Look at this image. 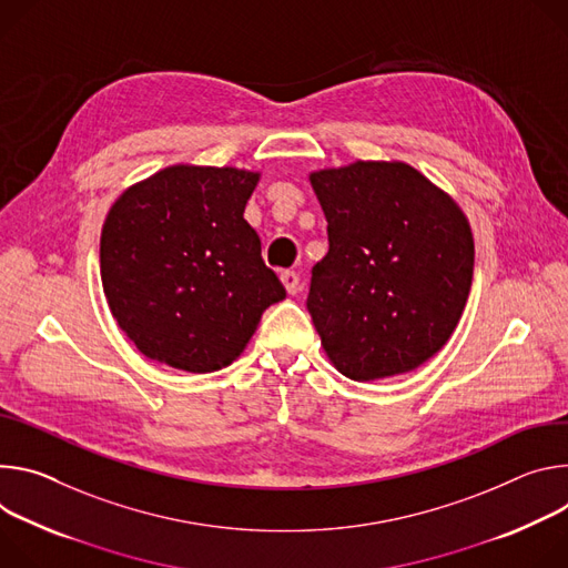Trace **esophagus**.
<instances>
[{"label": "esophagus", "mask_w": 568, "mask_h": 568, "mask_svg": "<svg viewBox=\"0 0 568 568\" xmlns=\"http://www.w3.org/2000/svg\"><path fill=\"white\" fill-rule=\"evenodd\" d=\"M280 280H282V284L286 286L288 295H295V293L300 291V275H297L295 271H282Z\"/></svg>", "instance_id": "1"}]
</instances>
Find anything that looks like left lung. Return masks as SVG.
Returning a JSON list of instances; mask_svg holds the SVG:
<instances>
[{"instance_id": "obj_1", "label": "left lung", "mask_w": 568, "mask_h": 568, "mask_svg": "<svg viewBox=\"0 0 568 568\" xmlns=\"http://www.w3.org/2000/svg\"><path fill=\"white\" fill-rule=\"evenodd\" d=\"M329 252L306 308L336 369L376 382L419 367L454 334L474 277L471 227L452 196L404 162L311 173Z\"/></svg>"}]
</instances>
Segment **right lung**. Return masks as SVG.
<instances>
[{
  "mask_svg": "<svg viewBox=\"0 0 568 568\" xmlns=\"http://www.w3.org/2000/svg\"><path fill=\"white\" fill-rule=\"evenodd\" d=\"M260 173L175 164L133 184L101 232V282L135 347L184 372L230 365L286 288L243 210Z\"/></svg>",
  "mask_w": 568,
  "mask_h": 568,
  "instance_id": "obj_1",
  "label": "right lung"
}]
</instances>
